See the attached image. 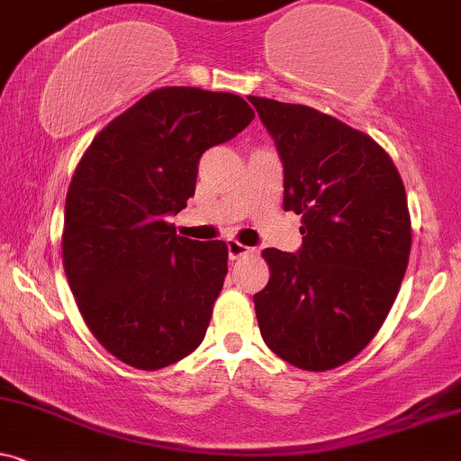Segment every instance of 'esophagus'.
<instances>
[{
    "label": "esophagus",
    "mask_w": 461,
    "mask_h": 461,
    "mask_svg": "<svg viewBox=\"0 0 461 461\" xmlns=\"http://www.w3.org/2000/svg\"><path fill=\"white\" fill-rule=\"evenodd\" d=\"M226 248H229V258H230V261H237V258H243V257H248V254L254 252L252 248L243 246V243L235 241V240L226 241Z\"/></svg>",
    "instance_id": "esophagus-1"
}]
</instances>
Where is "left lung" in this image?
<instances>
[{
    "label": "left lung",
    "mask_w": 461,
    "mask_h": 461,
    "mask_svg": "<svg viewBox=\"0 0 461 461\" xmlns=\"http://www.w3.org/2000/svg\"><path fill=\"white\" fill-rule=\"evenodd\" d=\"M248 99L283 161L285 209L302 215L300 250H263L261 337L297 369H334L369 345L402 286L412 246L403 181L366 133L312 107Z\"/></svg>",
    "instance_id": "1"
}]
</instances>
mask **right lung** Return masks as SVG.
Instances as JSON below:
<instances>
[{
    "label": "right lung",
    "mask_w": 461,
    "mask_h": 461,
    "mask_svg": "<svg viewBox=\"0 0 461 461\" xmlns=\"http://www.w3.org/2000/svg\"><path fill=\"white\" fill-rule=\"evenodd\" d=\"M252 118L230 92L153 90L92 140L75 170L64 272L95 339L135 369H164L203 343L229 248L178 237L166 220L196 192L204 150Z\"/></svg>",
    "instance_id": "add662e5"
}]
</instances>
